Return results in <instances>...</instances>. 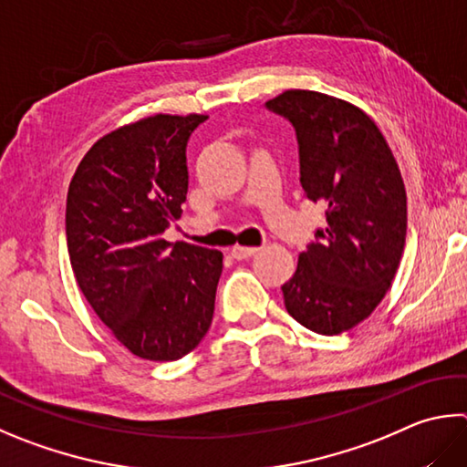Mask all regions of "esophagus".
Here are the masks:
<instances>
[{"instance_id": "esophagus-1", "label": "esophagus", "mask_w": 467, "mask_h": 467, "mask_svg": "<svg viewBox=\"0 0 467 467\" xmlns=\"http://www.w3.org/2000/svg\"><path fill=\"white\" fill-rule=\"evenodd\" d=\"M259 249L257 247H244V244H234V247L231 249V255L234 259H249L255 255Z\"/></svg>"}]
</instances>
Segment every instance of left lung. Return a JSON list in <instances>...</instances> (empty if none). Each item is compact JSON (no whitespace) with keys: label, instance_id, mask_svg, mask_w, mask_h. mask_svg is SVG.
I'll return each instance as SVG.
<instances>
[{"label":"left lung","instance_id":"obj_1","mask_svg":"<svg viewBox=\"0 0 467 467\" xmlns=\"http://www.w3.org/2000/svg\"><path fill=\"white\" fill-rule=\"evenodd\" d=\"M267 108L294 124L300 182L327 226L282 285L285 308L318 335H341L384 300L406 241V190L374 118L351 101L285 89Z\"/></svg>","mask_w":467,"mask_h":467}]
</instances>
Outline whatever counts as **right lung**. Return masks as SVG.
Instances as JSON below:
<instances>
[{
  "mask_svg": "<svg viewBox=\"0 0 467 467\" xmlns=\"http://www.w3.org/2000/svg\"><path fill=\"white\" fill-rule=\"evenodd\" d=\"M206 114H155L108 132L67 192V249L81 294L132 355L175 361L212 325L223 253L163 239L188 193L185 145Z\"/></svg>",
  "mask_w": 467,
  "mask_h": 467,
  "instance_id": "1",
  "label": "right lung"
}]
</instances>
